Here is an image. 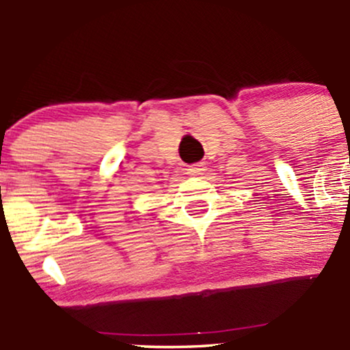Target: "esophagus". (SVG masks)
Returning a JSON list of instances; mask_svg holds the SVG:
<instances>
[{
  "label": "esophagus",
  "instance_id": "esophagus-1",
  "mask_svg": "<svg viewBox=\"0 0 350 350\" xmlns=\"http://www.w3.org/2000/svg\"><path fill=\"white\" fill-rule=\"evenodd\" d=\"M203 171H204L203 165L195 164V165H191V167L188 169V174L189 176H200V174H203Z\"/></svg>",
  "mask_w": 350,
  "mask_h": 350
}]
</instances>
